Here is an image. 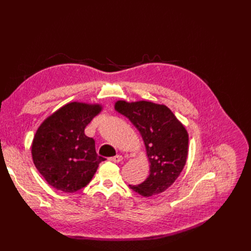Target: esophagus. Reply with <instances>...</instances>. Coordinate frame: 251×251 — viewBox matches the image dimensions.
Wrapping results in <instances>:
<instances>
[{
    "instance_id": "esophagus-1",
    "label": "esophagus",
    "mask_w": 251,
    "mask_h": 251,
    "mask_svg": "<svg viewBox=\"0 0 251 251\" xmlns=\"http://www.w3.org/2000/svg\"><path fill=\"white\" fill-rule=\"evenodd\" d=\"M111 161L114 162V163H120V162L123 161V156L122 155H115V156L111 158Z\"/></svg>"
}]
</instances>
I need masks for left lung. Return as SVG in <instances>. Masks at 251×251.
<instances>
[{
    "label": "left lung",
    "mask_w": 251,
    "mask_h": 251,
    "mask_svg": "<svg viewBox=\"0 0 251 251\" xmlns=\"http://www.w3.org/2000/svg\"><path fill=\"white\" fill-rule=\"evenodd\" d=\"M115 110L139 130L145 142L150 174L142 183L129 185L143 197L157 195L173 185L182 172L189 153V134L165 104L152 101H116Z\"/></svg>",
    "instance_id": "1"
}]
</instances>
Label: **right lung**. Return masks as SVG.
<instances>
[{
	"mask_svg": "<svg viewBox=\"0 0 251 251\" xmlns=\"http://www.w3.org/2000/svg\"><path fill=\"white\" fill-rule=\"evenodd\" d=\"M102 105L73 101L47 116L31 145L32 159L52 188L73 193L86 186L105 158L96 153L95 140L85 127Z\"/></svg>",
	"mask_w": 251,
	"mask_h": 251,
	"instance_id": "obj_1",
	"label": "right lung"
}]
</instances>
